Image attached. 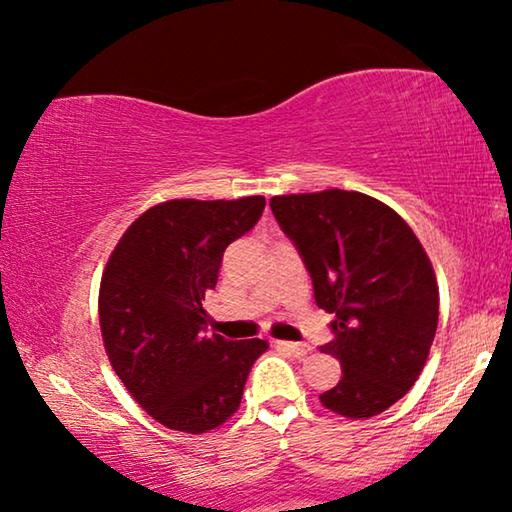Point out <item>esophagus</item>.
I'll return each instance as SVG.
<instances>
[{
  "mask_svg": "<svg viewBox=\"0 0 512 512\" xmlns=\"http://www.w3.org/2000/svg\"><path fill=\"white\" fill-rule=\"evenodd\" d=\"M275 347L277 349H284V352L296 354L298 359H303V356H307V354L312 352L310 345H300V342H286V340H275Z\"/></svg>",
  "mask_w": 512,
  "mask_h": 512,
  "instance_id": "esophagus-1",
  "label": "esophagus"
}]
</instances>
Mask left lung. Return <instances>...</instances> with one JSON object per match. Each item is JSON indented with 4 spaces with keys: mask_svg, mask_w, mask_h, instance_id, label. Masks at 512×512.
Returning <instances> with one entry per match:
<instances>
[{
    "mask_svg": "<svg viewBox=\"0 0 512 512\" xmlns=\"http://www.w3.org/2000/svg\"><path fill=\"white\" fill-rule=\"evenodd\" d=\"M272 214L296 244L314 300L333 314L321 347L342 377L319 396L326 410L368 419L408 394L438 328L436 272L412 228L359 191L275 195Z\"/></svg>",
    "mask_w": 512,
    "mask_h": 512,
    "instance_id": "8db88e82",
    "label": "left lung"
}]
</instances>
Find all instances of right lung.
<instances>
[{"instance_id":"right-lung-1","label":"right lung","mask_w":512,"mask_h":512,"mask_svg":"<svg viewBox=\"0 0 512 512\" xmlns=\"http://www.w3.org/2000/svg\"><path fill=\"white\" fill-rule=\"evenodd\" d=\"M263 207V195L158 202L130 223L104 265V352L130 396L167 429L198 436L228 422L268 349L258 338L207 335L202 310L223 251L254 228Z\"/></svg>"}]
</instances>
